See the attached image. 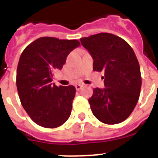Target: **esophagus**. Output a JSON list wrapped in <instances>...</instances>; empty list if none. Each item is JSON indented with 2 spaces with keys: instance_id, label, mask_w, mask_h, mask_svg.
<instances>
[{
  "instance_id": "obj_1",
  "label": "esophagus",
  "mask_w": 158,
  "mask_h": 158,
  "mask_svg": "<svg viewBox=\"0 0 158 158\" xmlns=\"http://www.w3.org/2000/svg\"><path fill=\"white\" fill-rule=\"evenodd\" d=\"M82 87H83V84H76V85H75V88H76L77 91L80 90L82 88Z\"/></svg>"
}]
</instances>
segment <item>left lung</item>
Here are the masks:
<instances>
[{
  "mask_svg": "<svg viewBox=\"0 0 158 158\" xmlns=\"http://www.w3.org/2000/svg\"><path fill=\"white\" fill-rule=\"evenodd\" d=\"M93 58V70L104 71L106 88L93 89L88 99L92 114L101 123H120L136 106L141 88V74L134 50L123 39L99 33L80 39Z\"/></svg>",
  "mask_w": 158,
  "mask_h": 158,
  "instance_id": "8db88e82",
  "label": "left lung"
}]
</instances>
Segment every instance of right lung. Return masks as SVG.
Listing matches in <instances>:
<instances>
[{
	"label": "right lung",
	"mask_w": 158,
	"mask_h": 158,
	"mask_svg": "<svg viewBox=\"0 0 158 158\" xmlns=\"http://www.w3.org/2000/svg\"><path fill=\"white\" fill-rule=\"evenodd\" d=\"M79 44L77 40L40 37L22 52L17 67L18 93L26 112L40 127H58L70 117L75 88L51 82L53 71L61 70L68 54Z\"/></svg>",
	"instance_id": "1"
}]
</instances>
